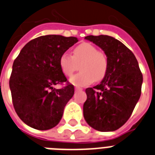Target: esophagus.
Here are the masks:
<instances>
[{
    "mask_svg": "<svg viewBox=\"0 0 155 155\" xmlns=\"http://www.w3.org/2000/svg\"><path fill=\"white\" fill-rule=\"evenodd\" d=\"M82 90H83V89L80 88V87H75V91H81Z\"/></svg>",
    "mask_w": 155,
    "mask_h": 155,
    "instance_id": "34e87169",
    "label": "esophagus"
}]
</instances>
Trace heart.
Returning a JSON list of instances; mask_svg holds the SVG:
<instances>
[{"mask_svg":"<svg viewBox=\"0 0 155 155\" xmlns=\"http://www.w3.org/2000/svg\"><path fill=\"white\" fill-rule=\"evenodd\" d=\"M81 72L70 78V83L75 87H86L95 80H101L107 71L106 55L98 51L90 43H82L72 51V56L64 53L60 58V67L64 75L71 76L80 64Z\"/></svg>","mask_w":155,"mask_h":155,"instance_id":"1","label":"heart"}]
</instances>
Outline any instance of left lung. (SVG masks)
I'll return each instance as SVG.
<instances>
[{
	"label": "left lung",
	"mask_w": 155,
	"mask_h": 155,
	"mask_svg": "<svg viewBox=\"0 0 155 155\" xmlns=\"http://www.w3.org/2000/svg\"><path fill=\"white\" fill-rule=\"evenodd\" d=\"M107 58V73L100 84L85 90L84 117L99 131H114L131 115L141 95L143 75L130 49L115 38L106 35L87 36Z\"/></svg>",
	"instance_id": "obj_1"
}]
</instances>
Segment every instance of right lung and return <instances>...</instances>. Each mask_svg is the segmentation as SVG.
Listing matches in <instances>:
<instances>
[{
  "mask_svg": "<svg viewBox=\"0 0 155 155\" xmlns=\"http://www.w3.org/2000/svg\"><path fill=\"white\" fill-rule=\"evenodd\" d=\"M76 37L47 35L26 44L12 64L9 80L12 104L19 118L28 126L45 130L55 127L62 119L67 103L74 95L60 67V58L78 42Z\"/></svg>",
  "mask_w": 155,
  "mask_h": 155,
  "instance_id": "obj_1",
  "label": "right lung"
}]
</instances>
